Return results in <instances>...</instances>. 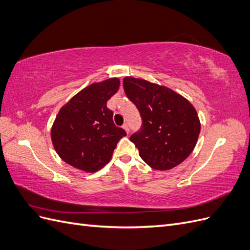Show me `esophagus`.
Segmentation results:
<instances>
[{"label": "esophagus", "instance_id": "esophagus-1", "mask_svg": "<svg viewBox=\"0 0 250 250\" xmlns=\"http://www.w3.org/2000/svg\"><path fill=\"white\" fill-rule=\"evenodd\" d=\"M122 127H123V129H124L127 133H129V127H128L127 124H124Z\"/></svg>", "mask_w": 250, "mask_h": 250}]
</instances>
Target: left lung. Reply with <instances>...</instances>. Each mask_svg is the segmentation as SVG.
Returning <instances> with one entry per match:
<instances>
[{
    "mask_svg": "<svg viewBox=\"0 0 250 250\" xmlns=\"http://www.w3.org/2000/svg\"><path fill=\"white\" fill-rule=\"evenodd\" d=\"M125 94L138 107L141 130L130 141L142 160L155 170H170L192 153L200 133L193 104L173 89L145 79L125 77Z\"/></svg>",
    "mask_w": 250,
    "mask_h": 250,
    "instance_id": "8db88e82",
    "label": "left lung"
}]
</instances>
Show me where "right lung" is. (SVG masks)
<instances>
[{"label": "right lung", "instance_id": "1", "mask_svg": "<svg viewBox=\"0 0 250 250\" xmlns=\"http://www.w3.org/2000/svg\"><path fill=\"white\" fill-rule=\"evenodd\" d=\"M119 86V78L92 83L59 109L51 140L63 162L87 173L109 163L118 142L126 135L113 123V113L106 106Z\"/></svg>", "mask_w": 250, "mask_h": 250}]
</instances>
